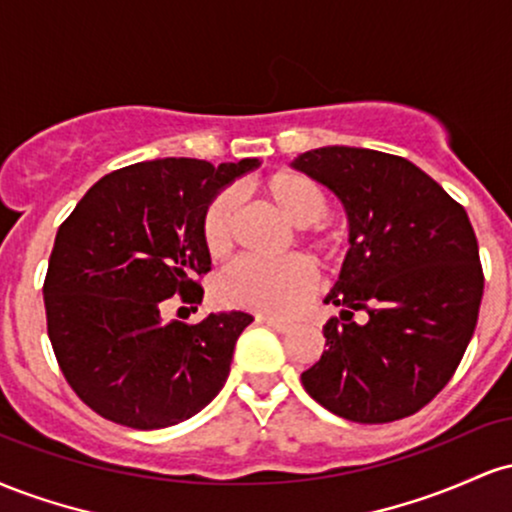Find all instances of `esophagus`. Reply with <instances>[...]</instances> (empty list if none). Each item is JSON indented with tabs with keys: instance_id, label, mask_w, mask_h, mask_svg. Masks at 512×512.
I'll list each match as a JSON object with an SVG mask.
<instances>
[{
	"instance_id": "1",
	"label": "esophagus",
	"mask_w": 512,
	"mask_h": 512,
	"mask_svg": "<svg viewBox=\"0 0 512 512\" xmlns=\"http://www.w3.org/2000/svg\"><path fill=\"white\" fill-rule=\"evenodd\" d=\"M257 322H262V325L272 327L274 332H281V334H284V332H291V325H289V322L276 320V317H267V315H264V317H257Z\"/></svg>"
}]
</instances>
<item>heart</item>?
I'll use <instances>...</instances> for the list:
<instances>
[{"mask_svg": "<svg viewBox=\"0 0 512 512\" xmlns=\"http://www.w3.org/2000/svg\"><path fill=\"white\" fill-rule=\"evenodd\" d=\"M262 197H267L293 226H313L330 209L325 187L301 170H276L260 182ZM236 226V197L223 190L204 209L199 221L202 243L211 257L231 250ZM308 248L322 260H334L342 248L339 233L315 226L305 236ZM315 291V272L303 257H286L279 262L240 260L226 269L216 281V298L228 308L286 317L303 308Z\"/></svg>", "mask_w": 512, "mask_h": 512, "instance_id": "heart-1", "label": "heart"}]
</instances>
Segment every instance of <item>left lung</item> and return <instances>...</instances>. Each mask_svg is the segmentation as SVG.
Segmentation results:
<instances>
[{"instance_id":"obj_1","label":"left lung","mask_w":512,"mask_h":512,"mask_svg":"<svg viewBox=\"0 0 512 512\" xmlns=\"http://www.w3.org/2000/svg\"><path fill=\"white\" fill-rule=\"evenodd\" d=\"M293 168L332 190L349 219V252L325 303L310 397L356 424H387L448 385L477 327L484 274L467 211L402 156L356 146L305 151ZM367 313L366 323L350 317Z\"/></svg>"}]
</instances>
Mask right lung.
<instances>
[{"label":"right lung","mask_w":512,"mask_h":512,"mask_svg":"<svg viewBox=\"0 0 512 512\" xmlns=\"http://www.w3.org/2000/svg\"><path fill=\"white\" fill-rule=\"evenodd\" d=\"M260 166L156 158L105 175L57 231L43 296L48 334L72 390L103 419L154 431L190 419L221 392L252 315L166 320L178 296L197 310L211 257L204 209Z\"/></svg>","instance_id":"add662e5"}]
</instances>
